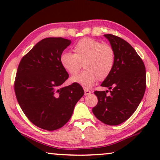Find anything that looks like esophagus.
Wrapping results in <instances>:
<instances>
[{
	"label": "esophagus",
	"mask_w": 160,
	"mask_h": 160,
	"mask_svg": "<svg viewBox=\"0 0 160 160\" xmlns=\"http://www.w3.org/2000/svg\"><path fill=\"white\" fill-rule=\"evenodd\" d=\"M90 93H91V91H89L87 89H84V95H89Z\"/></svg>",
	"instance_id": "1"
}]
</instances>
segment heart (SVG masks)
Masks as SVG:
<instances>
[{"mask_svg": "<svg viewBox=\"0 0 160 160\" xmlns=\"http://www.w3.org/2000/svg\"><path fill=\"white\" fill-rule=\"evenodd\" d=\"M74 54L62 52L60 63L63 68L73 76L84 63V71L71 78L72 83L89 88L98 79L104 80L112 71L115 63V52L111 45L90 38L80 40L73 48Z\"/></svg>", "mask_w": 160, "mask_h": 160, "instance_id": "b5f03b06", "label": "heart"}]
</instances>
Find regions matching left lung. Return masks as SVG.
<instances>
[{
    "label": "left lung",
    "instance_id": "left-lung-1",
    "mask_svg": "<svg viewBox=\"0 0 160 160\" xmlns=\"http://www.w3.org/2000/svg\"><path fill=\"white\" fill-rule=\"evenodd\" d=\"M104 36L114 49L115 63L101 84L108 90L94 92L98 102L92 112L104 124L118 125L132 115L143 99L146 87V68L130 43L111 34ZM107 92L109 95H106Z\"/></svg>",
    "mask_w": 160,
    "mask_h": 160
}]
</instances>
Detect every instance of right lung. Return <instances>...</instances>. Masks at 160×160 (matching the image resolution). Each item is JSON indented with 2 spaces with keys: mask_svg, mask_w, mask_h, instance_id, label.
<instances>
[{
  "mask_svg": "<svg viewBox=\"0 0 160 160\" xmlns=\"http://www.w3.org/2000/svg\"><path fill=\"white\" fill-rule=\"evenodd\" d=\"M71 43L63 38L43 39L19 64L14 82L17 101L28 119L43 130L64 126L84 94L79 84L61 87L68 73L61 65L60 56Z\"/></svg>",
  "mask_w": 160,
  "mask_h": 160,
  "instance_id": "obj_1",
  "label": "right lung"
}]
</instances>
